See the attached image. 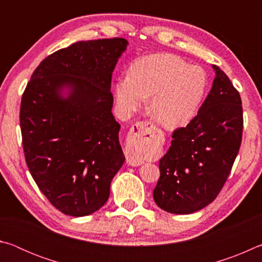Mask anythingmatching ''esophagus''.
I'll list each match as a JSON object with an SVG mask.
<instances>
[{"mask_svg":"<svg viewBox=\"0 0 262 262\" xmlns=\"http://www.w3.org/2000/svg\"><path fill=\"white\" fill-rule=\"evenodd\" d=\"M155 127L148 121H140L128 132L126 141L127 163L132 166H139L143 163L144 150L152 144Z\"/></svg>","mask_w":262,"mask_h":262,"instance_id":"34e87169","label":"esophagus"}]
</instances>
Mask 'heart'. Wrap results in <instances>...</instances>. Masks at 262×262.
Wrapping results in <instances>:
<instances>
[{
  "label": "heart",
  "mask_w": 262,
  "mask_h": 262,
  "mask_svg": "<svg viewBox=\"0 0 262 262\" xmlns=\"http://www.w3.org/2000/svg\"><path fill=\"white\" fill-rule=\"evenodd\" d=\"M206 90L205 70L171 53H156L136 60L129 75L119 77L114 89L122 115L135 112L150 96V113L166 127H180L192 120Z\"/></svg>",
  "instance_id": "heart-1"
}]
</instances>
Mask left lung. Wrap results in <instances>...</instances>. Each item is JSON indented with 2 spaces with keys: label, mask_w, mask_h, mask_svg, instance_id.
Returning a JSON list of instances; mask_svg holds the SVG:
<instances>
[{
  "label": "left lung",
  "mask_w": 262,
  "mask_h": 262,
  "mask_svg": "<svg viewBox=\"0 0 262 262\" xmlns=\"http://www.w3.org/2000/svg\"><path fill=\"white\" fill-rule=\"evenodd\" d=\"M216 77L196 117L172 134L159 161L154 200L171 214H192L215 200L231 171L243 135L239 92L217 66Z\"/></svg>",
  "instance_id": "8db88e82"
}]
</instances>
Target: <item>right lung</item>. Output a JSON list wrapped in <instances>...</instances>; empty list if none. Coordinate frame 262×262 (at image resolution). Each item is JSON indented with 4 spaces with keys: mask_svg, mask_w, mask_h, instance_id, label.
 I'll return each mask as SVG.
<instances>
[{
    "mask_svg": "<svg viewBox=\"0 0 262 262\" xmlns=\"http://www.w3.org/2000/svg\"><path fill=\"white\" fill-rule=\"evenodd\" d=\"M123 38L78 41L38 66L21 97L25 161L57 210L82 217L103 207L123 156L111 79Z\"/></svg>",
    "mask_w": 262,
    "mask_h": 262,
    "instance_id": "1",
    "label": "right lung"
}]
</instances>
